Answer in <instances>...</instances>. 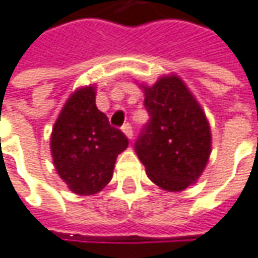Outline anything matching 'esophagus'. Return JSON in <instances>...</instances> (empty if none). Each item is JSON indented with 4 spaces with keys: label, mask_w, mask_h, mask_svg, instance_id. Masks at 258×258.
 Returning a JSON list of instances; mask_svg holds the SVG:
<instances>
[{
    "label": "esophagus",
    "mask_w": 258,
    "mask_h": 258,
    "mask_svg": "<svg viewBox=\"0 0 258 258\" xmlns=\"http://www.w3.org/2000/svg\"><path fill=\"white\" fill-rule=\"evenodd\" d=\"M122 133L128 137L130 140L133 139V127H131L130 124H124V125H122Z\"/></svg>",
    "instance_id": "obj_1"
}]
</instances>
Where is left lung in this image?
<instances>
[{"mask_svg": "<svg viewBox=\"0 0 258 258\" xmlns=\"http://www.w3.org/2000/svg\"><path fill=\"white\" fill-rule=\"evenodd\" d=\"M149 122L134 149L155 184L181 192L202 174L211 153V131L194 94L176 75L142 85Z\"/></svg>", "mask_w": 258, "mask_h": 258, "instance_id": "1", "label": "left lung"}]
</instances>
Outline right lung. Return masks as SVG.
<instances>
[{"instance_id": "obj_1", "label": "right lung", "mask_w": 258, "mask_h": 258, "mask_svg": "<svg viewBox=\"0 0 258 258\" xmlns=\"http://www.w3.org/2000/svg\"><path fill=\"white\" fill-rule=\"evenodd\" d=\"M128 139L96 106L94 85L78 88L64 103L51 133L56 171L77 195L100 192L113 176L116 156Z\"/></svg>"}]
</instances>
